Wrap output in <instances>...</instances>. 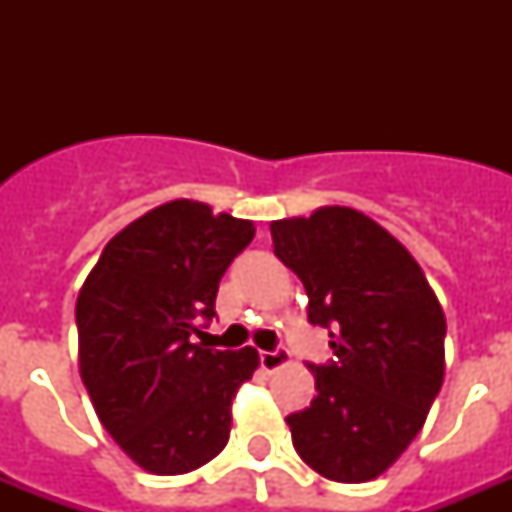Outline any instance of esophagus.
Returning a JSON list of instances; mask_svg holds the SVG:
<instances>
[{"label":"esophagus","instance_id":"34e87169","mask_svg":"<svg viewBox=\"0 0 512 512\" xmlns=\"http://www.w3.org/2000/svg\"><path fill=\"white\" fill-rule=\"evenodd\" d=\"M284 364H289V350L287 348H276V350H260V366L265 372H276Z\"/></svg>","mask_w":512,"mask_h":512}]
</instances>
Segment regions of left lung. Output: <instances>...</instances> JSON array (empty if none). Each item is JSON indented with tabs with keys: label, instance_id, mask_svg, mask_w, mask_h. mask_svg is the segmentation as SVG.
Instances as JSON below:
<instances>
[{
	"label": "left lung",
	"instance_id": "left-lung-1",
	"mask_svg": "<svg viewBox=\"0 0 512 512\" xmlns=\"http://www.w3.org/2000/svg\"><path fill=\"white\" fill-rule=\"evenodd\" d=\"M271 236L335 353L308 366L319 396L287 417L292 444L329 481H372L412 444L441 390V303L404 244L358 209L276 220Z\"/></svg>",
	"mask_w": 512,
	"mask_h": 512
}]
</instances>
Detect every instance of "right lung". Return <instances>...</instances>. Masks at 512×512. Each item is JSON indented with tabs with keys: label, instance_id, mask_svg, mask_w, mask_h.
I'll return each mask as SVG.
<instances>
[{
	"label": "right lung",
	"instance_id": "add662e5",
	"mask_svg": "<svg viewBox=\"0 0 512 512\" xmlns=\"http://www.w3.org/2000/svg\"><path fill=\"white\" fill-rule=\"evenodd\" d=\"M252 236L249 220L167 201L108 241L79 292L84 388L103 428L148 473L180 476L228 444L231 401L260 356L193 335H204L220 279Z\"/></svg>",
	"mask_w": 512,
	"mask_h": 512
}]
</instances>
